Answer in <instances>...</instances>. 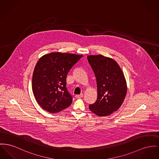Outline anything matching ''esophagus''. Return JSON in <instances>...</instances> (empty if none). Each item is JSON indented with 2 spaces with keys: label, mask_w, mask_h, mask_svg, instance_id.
Listing matches in <instances>:
<instances>
[{
  "label": "esophagus",
  "mask_w": 159,
  "mask_h": 159,
  "mask_svg": "<svg viewBox=\"0 0 159 159\" xmlns=\"http://www.w3.org/2000/svg\"><path fill=\"white\" fill-rule=\"evenodd\" d=\"M83 96V93H81V94H80V95H76L75 96V97L76 98H82Z\"/></svg>",
  "instance_id": "esophagus-1"
}]
</instances>
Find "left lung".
Listing matches in <instances>:
<instances>
[{
    "label": "left lung",
    "instance_id": "8db88e82",
    "mask_svg": "<svg viewBox=\"0 0 159 159\" xmlns=\"http://www.w3.org/2000/svg\"><path fill=\"white\" fill-rule=\"evenodd\" d=\"M95 75L98 98L90 104V111L99 116H106L116 111L122 104L127 94L124 74L114 60L101 55L87 56Z\"/></svg>",
    "mask_w": 159,
    "mask_h": 159
}]
</instances>
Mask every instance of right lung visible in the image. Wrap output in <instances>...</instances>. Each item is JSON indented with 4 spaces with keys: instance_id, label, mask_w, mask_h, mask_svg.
<instances>
[{
    "instance_id": "1",
    "label": "right lung",
    "mask_w": 159,
    "mask_h": 159,
    "mask_svg": "<svg viewBox=\"0 0 159 159\" xmlns=\"http://www.w3.org/2000/svg\"><path fill=\"white\" fill-rule=\"evenodd\" d=\"M82 55L52 52L36 64L32 75V91L38 104L55 113L70 106L73 98L66 87L68 72Z\"/></svg>"
}]
</instances>
